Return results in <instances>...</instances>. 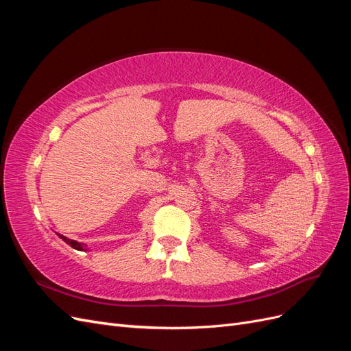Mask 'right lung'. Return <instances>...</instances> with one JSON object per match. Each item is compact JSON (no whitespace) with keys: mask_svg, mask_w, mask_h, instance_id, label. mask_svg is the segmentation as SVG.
Segmentation results:
<instances>
[{"mask_svg":"<svg viewBox=\"0 0 351 351\" xmlns=\"http://www.w3.org/2000/svg\"><path fill=\"white\" fill-rule=\"evenodd\" d=\"M57 236H58L60 239L64 240L67 244H70V246H71L73 249H76V250H82V252H86V250H88L86 247H84V244H82V243H79V241H76V240H71V239H69V237H66V236L60 234V232H57Z\"/></svg>","mask_w":351,"mask_h":351,"instance_id":"add662e5","label":"right lung"}]
</instances>
